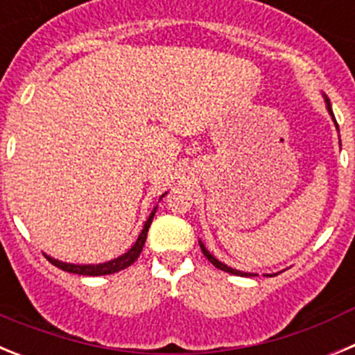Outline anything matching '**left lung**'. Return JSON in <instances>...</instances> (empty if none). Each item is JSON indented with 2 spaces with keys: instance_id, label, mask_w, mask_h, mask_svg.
Listing matches in <instances>:
<instances>
[{
  "instance_id": "1",
  "label": "left lung",
  "mask_w": 355,
  "mask_h": 355,
  "mask_svg": "<svg viewBox=\"0 0 355 355\" xmlns=\"http://www.w3.org/2000/svg\"><path fill=\"white\" fill-rule=\"evenodd\" d=\"M324 99H325V108H327L329 115H331V117H332V121H334V126H336V130H338V122H336V119H334V114H332L331 101H329V97L325 96V94H324ZM338 133H340V130H338ZM199 245H200V249H202V254H205L206 258H208V261L213 263V265H215L216 268H218V270H224V272H227V274H234V275H258V274H252V272H241V270H236V268H231V266H227V265H225V263L218 261V259H216L215 256H213V254L209 252L208 249H206L205 243H202V241H200V240H199ZM266 275H277V274H266Z\"/></svg>"
}]
</instances>
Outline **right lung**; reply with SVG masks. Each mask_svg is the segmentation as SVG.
<instances>
[{"label": "right lung", "instance_id": "add662e5", "mask_svg": "<svg viewBox=\"0 0 355 355\" xmlns=\"http://www.w3.org/2000/svg\"><path fill=\"white\" fill-rule=\"evenodd\" d=\"M165 196H167V192L163 193L159 199H163ZM156 208H158V206H155V209L150 211L149 218H147L146 224H144L142 233L139 234V238H137V241H135L133 245H131V249L128 250V252L122 254V256H119V258L110 259V261H106V263H97V265H78V263H65V261H60V259L51 258V256H48V254H46V258H48L55 266L62 268V270L71 272V274H78V275H110V274H115V272L124 270V268H128V266L133 265V263L137 261V258L140 256V252H142L144 243H146V238H147V231H149L150 222H153V218H155Z\"/></svg>", "mask_w": 355, "mask_h": 355}]
</instances>
